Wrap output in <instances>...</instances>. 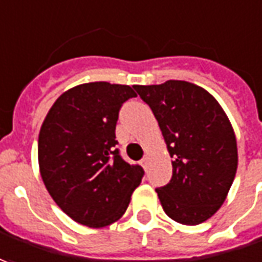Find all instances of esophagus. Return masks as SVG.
I'll use <instances>...</instances> for the list:
<instances>
[{
	"instance_id": "obj_1",
	"label": "esophagus",
	"mask_w": 262,
	"mask_h": 262,
	"mask_svg": "<svg viewBox=\"0 0 262 262\" xmlns=\"http://www.w3.org/2000/svg\"><path fill=\"white\" fill-rule=\"evenodd\" d=\"M141 165L144 167V168L147 169V167H148V157H144V158H142Z\"/></svg>"
}]
</instances>
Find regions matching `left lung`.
<instances>
[{
	"mask_svg": "<svg viewBox=\"0 0 262 262\" xmlns=\"http://www.w3.org/2000/svg\"><path fill=\"white\" fill-rule=\"evenodd\" d=\"M134 88L152 110L172 158L171 181L155 189L162 210L180 224H201L224 204L235 178L230 120L208 91L187 81Z\"/></svg>",
	"mask_w": 262,
	"mask_h": 262,
	"instance_id": "8db88e82",
	"label": "left lung"
}]
</instances>
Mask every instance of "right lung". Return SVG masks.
Instances as JSON below:
<instances>
[{
	"instance_id": "add662e5",
	"label": "right lung",
	"mask_w": 262,
	"mask_h": 262,
	"mask_svg": "<svg viewBox=\"0 0 262 262\" xmlns=\"http://www.w3.org/2000/svg\"><path fill=\"white\" fill-rule=\"evenodd\" d=\"M133 86L86 82L61 94L38 135L45 188L75 223L101 228L120 220L144 169L121 158L115 125Z\"/></svg>"
}]
</instances>
